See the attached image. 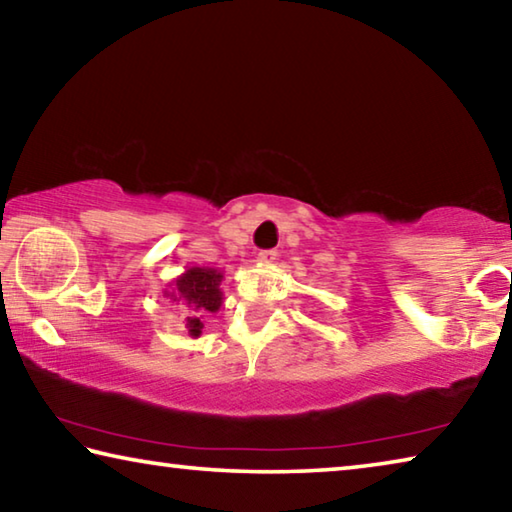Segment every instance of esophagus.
Returning <instances> with one entry per match:
<instances>
[{
    "label": "esophagus",
    "mask_w": 512,
    "mask_h": 512,
    "mask_svg": "<svg viewBox=\"0 0 512 512\" xmlns=\"http://www.w3.org/2000/svg\"><path fill=\"white\" fill-rule=\"evenodd\" d=\"M275 257H277L275 250H259V253H257V264H271Z\"/></svg>",
    "instance_id": "obj_1"
}]
</instances>
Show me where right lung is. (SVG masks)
Masks as SVG:
<instances>
[{
  "instance_id": "add662e5",
  "label": "right lung",
  "mask_w": 512,
  "mask_h": 512,
  "mask_svg": "<svg viewBox=\"0 0 512 512\" xmlns=\"http://www.w3.org/2000/svg\"><path fill=\"white\" fill-rule=\"evenodd\" d=\"M223 273L219 268L210 266H189L169 284L164 298H171L173 305H180L185 311V327L189 336H201L203 318L207 314H216L223 305L221 291Z\"/></svg>"
}]
</instances>
